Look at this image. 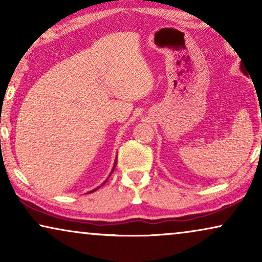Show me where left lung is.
Returning a JSON list of instances; mask_svg holds the SVG:
<instances>
[{"label": "left lung", "mask_w": 262, "mask_h": 262, "mask_svg": "<svg viewBox=\"0 0 262 262\" xmlns=\"http://www.w3.org/2000/svg\"><path fill=\"white\" fill-rule=\"evenodd\" d=\"M241 70H242V68H241ZM242 73H243V70H242ZM243 74H245V73H243Z\"/></svg>", "instance_id": "8db88e82"}]
</instances>
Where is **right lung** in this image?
<instances>
[{"mask_svg":"<svg viewBox=\"0 0 262 262\" xmlns=\"http://www.w3.org/2000/svg\"><path fill=\"white\" fill-rule=\"evenodd\" d=\"M116 166H117V160L116 161H114V164H113V168H112V171H111V174H112L113 173V170H114V168H116ZM111 174H110V177H111ZM107 181V180H106ZM105 181V182H106ZM105 182H103V184L102 185H105ZM101 185V186H102ZM101 186H99V187H96L95 189H93V191H91V192H88V193H92V192H95L96 191V189H98V188H100V187H101Z\"/></svg>","mask_w":262,"mask_h":262,"instance_id":"1","label":"right lung"}]
</instances>
